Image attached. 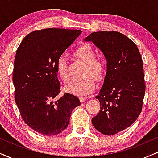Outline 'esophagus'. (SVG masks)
<instances>
[{
    "mask_svg": "<svg viewBox=\"0 0 158 158\" xmlns=\"http://www.w3.org/2000/svg\"><path fill=\"white\" fill-rule=\"evenodd\" d=\"M87 99H88V97H80V98H79V99H80V102H84V101H85V100H86Z\"/></svg>",
    "mask_w": 158,
    "mask_h": 158,
    "instance_id": "obj_1",
    "label": "esophagus"
}]
</instances>
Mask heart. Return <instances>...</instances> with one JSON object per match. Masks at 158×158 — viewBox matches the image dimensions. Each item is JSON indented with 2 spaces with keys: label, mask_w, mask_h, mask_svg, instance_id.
I'll list each match as a JSON object with an SVG mask.
<instances>
[{
  "label": "heart",
  "mask_w": 158,
  "mask_h": 158,
  "mask_svg": "<svg viewBox=\"0 0 158 158\" xmlns=\"http://www.w3.org/2000/svg\"><path fill=\"white\" fill-rule=\"evenodd\" d=\"M81 61L86 63L85 76L83 80L72 81L65 87V90L76 96H85L91 93L95 89L96 84L93 77L97 81L102 80L106 71V63L101 59H96L95 51L91 46L88 44L80 45L74 52ZM56 68L58 76L64 82L69 81V75L67 68V61L64 56L58 58L56 62Z\"/></svg>",
  "instance_id": "1"
}]
</instances>
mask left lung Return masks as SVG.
<instances>
[{
	"instance_id": "obj_1",
	"label": "left lung",
	"mask_w": 158,
	"mask_h": 158,
	"mask_svg": "<svg viewBox=\"0 0 158 158\" xmlns=\"http://www.w3.org/2000/svg\"><path fill=\"white\" fill-rule=\"evenodd\" d=\"M84 40L100 49L107 61L104 83L95 97L100 110L92 123L103 135H115L131 126L142 110L146 90L142 57L137 45L119 32H92Z\"/></svg>"
}]
</instances>
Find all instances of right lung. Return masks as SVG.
<instances>
[{
	"instance_id": "obj_1",
	"label": "right lung",
	"mask_w": 158,
	"mask_h": 158,
	"mask_svg": "<svg viewBox=\"0 0 158 158\" xmlns=\"http://www.w3.org/2000/svg\"><path fill=\"white\" fill-rule=\"evenodd\" d=\"M81 30L48 28L28 34L15 58V99L25 123L38 133L56 135L67 128L79 98L60 93L56 62L81 34Z\"/></svg>"
}]
</instances>
